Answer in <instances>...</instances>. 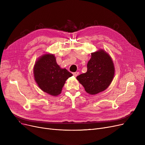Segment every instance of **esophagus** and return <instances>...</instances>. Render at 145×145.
Masks as SVG:
<instances>
[{
	"mask_svg": "<svg viewBox=\"0 0 145 145\" xmlns=\"http://www.w3.org/2000/svg\"><path fill=\"white\" fill-rule=\"evenodd\" d=\"M73 74L74 76L76 77L79 74V72H74V73H73Z\"/></svg>",
	"mask_w": 145,
	"mask_h": 145,
	"instance_id": "esophagus-1",
	"label": "esophagus"
}]
</instances>
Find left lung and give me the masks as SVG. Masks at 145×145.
Returning <instances> with one entry per match:
<instances>
[{
    "label": "left lung",
    "instance_id": "obj_1",
    "mask_svg": "<svg viewBox=\"0 0 145 145\" xmlns=\"http://www.w3.org/2000/svg\"><path fill=\"white\" fill-rule=\"evenodd\" d=\"M87 72L76 77L90 95H96L107 89L115 74V66L110 56L103 49L91 53Z\"/></svg>",
    "mask_w": 145,
    "mask_h": 145
}]
</instances>
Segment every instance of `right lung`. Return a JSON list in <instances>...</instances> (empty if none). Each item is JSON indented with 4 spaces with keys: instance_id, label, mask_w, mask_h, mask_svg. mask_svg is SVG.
Segmentation results:
<instances>
[{
    "instance_id": "add662e5",
    "label": "right lung",
    "mask_w": 145,
    "mask_h": 145,
    "mask_svg": "<svg viewBox=\"0 0 145 145\" xmlns=\"http://www.w3.org/2000/svg\"><path fill=\"white\" fill-rule=\"evenodd\" d=\"M35 82L48 94L57 96L61 93L66 80L73 74L57 63L55 55L45 53L35 62L33 67Z\"/></svg>"
}]
</instances>
